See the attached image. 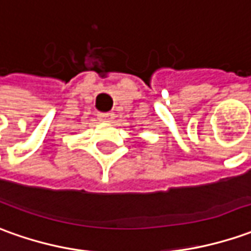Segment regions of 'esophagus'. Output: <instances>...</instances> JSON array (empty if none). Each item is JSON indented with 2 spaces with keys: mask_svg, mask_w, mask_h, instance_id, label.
<instances>
[{
  "mask_svg": "<svg viewBox=\"0 0 251 251\" xmlns=\"http://www.w3.org/2000/svg\"><path fill=\"white\" fill-rule=\"evenodd\" d=\"M97 118L103 122H111L114 119V114L112 112H105V114H97Z\"/></svg>",
  "mask_w": 251,
  "mask_h": 251,
  "instance_id": "obj_1",
  "label": "esophagus"
}]
</instances>
